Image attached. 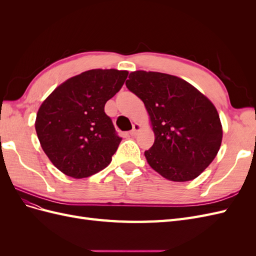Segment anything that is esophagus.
Returning a JSON list of instances; mask_svg holds the SVG:
<instances>
[{
  "instance_id": "1",
  "label": "esophagus",
  "mask_w": 256,
  "mask_h": 256,
  "mask_svg": "<svg viewBox=\"0 0 256 256\" xmlns=\"http://www.w3.org/2000/svg\"><path fill=\"white\" fill-rule=\"evenodd\" d=\"M140 129H141V126H140V124H134V128H132V130L130 131L129 132V134L131 136H136L138 134V131H140Z\"/></svg>"
}]
</instances>
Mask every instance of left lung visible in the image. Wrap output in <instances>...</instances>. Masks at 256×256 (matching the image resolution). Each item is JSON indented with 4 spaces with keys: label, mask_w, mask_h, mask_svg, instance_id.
I'll list each match as a JSON object with an SVG mask.
<instances>
[{
    "label": "left lung",
    "mask_w": 256,
    "mask_h": 256,
    "mask_svg": "<svg viewBox=\"0 0 256 256\" xmlns=\"http://www.w3.org/2000/svg\"><path fill=\"white\" fill-rule=\"evenodd\" d=\"M126 86L144 102L150 118L154 142L144 152L148 164L168 180L196 178L222 142L212 102L187 81L168 74L130 72Z\"/></svg>",
    "instance_id": "left-lung-1"
}]
</instances>
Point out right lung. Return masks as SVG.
I'll use <instances>...</instances> for the list:
<instances>
[{"mask_svg":"<svg viewBox=\"0 0 256 256\" xmlns=\"http://www.w3.org/2000/svg\"><path fill=\"white\" fill-rule=\"evenodd\" d=\"M128 72L92 69L54 90L37 112L35 129L44 152L65 175L84 178L110 164L122 138L104 104Z\"/></svg>","mask_w":256,"mask_h":256,"instance_id":"add662e5","label":"right lung"}]
</instances>
